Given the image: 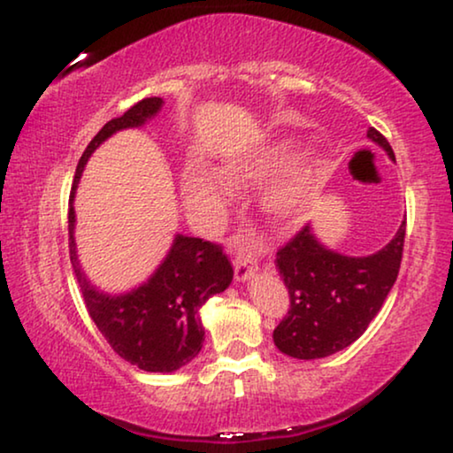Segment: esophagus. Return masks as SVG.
Listing matches in <instances>:
<instances>
[{"label":"esophagus","mask_w":453,"mask_h":453,"mask_svg":"<svg viewBox=\"0 0 453 453\" xmlns=\"http://www.w3.org/2000/svg\"><path fill=\"white\" fill-rule=\"evenodd\" d=\"M256 270H257L256 257H253L247 250H239L237 256H234V278H237V282L250 280Z\"/></svg>","instance_id":"obj_1"}]
</instances>
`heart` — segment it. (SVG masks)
<instances>
[{
    "label": "heart",
    "mask_w": 453,
    "mask_h": 453,
    "mask_svg": "<svg viewBox=\"0 0 453 453\" xmlns=\"http://www.w3.org/2000/svg\"><path fill=\"white\" fill-rule=\"evenodd\" d=\"M296 152L299 144L295 140H274L247 154L226 158L222 171L206 163H191L183 179L188 206L203 216H216L233 200L237 188L259 183L284 169L282 175L264 188L259 208L274 225H288L303 212L324 175L318 157H301L294 164Z\"/></svg>",
    "instance_id": "b5f03b06"
}]
</instances>
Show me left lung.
Instances as JSON below:
<instances>
[{
    "label": "left lung",
    "mask_w": 453,
    "mask_h": 453,
    "mask_svg": "<svg viewBox=\"0 0 453 453\" xmlns=\"http://www.w3.org/2000/svg\"><path fill=\"white\" fill-rule=\"evenodd\" d=\"M367 138L395 160L375 127ZM406 225L380 251L355 257L321 243L311 225L276 253V270L290 295V309L274 330L278 350L293 358H324L363 336L398 278Z\"/></svg>",
    "instance_id": "8db88e82"
}]
</instances>
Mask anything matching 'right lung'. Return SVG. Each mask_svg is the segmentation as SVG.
<instances>
[{"label": "right lung", "mask_w": 453, "mask_h": 453, "mask_svg": "<svg viewBox=\"0 0 453 453\" xmlns=\"http://www.w3.org/2000/svg\"><path fill=\"white\" fill-rule=\"evenodd\" d=\"M158 96L144 98L117 119L104 123L90 140L76 166L67 228L70 259L82 290L86 309L117 355L150 373H173L197 357L203 342L200 309L212 295L233 282V265L219 245L175 234L166 257L146 282L127 293L109 295L86 278L76 251V210L73 197L92 152L121 129L142 127L163 109Z\"/></svg>", "instance_id": "right-lung-1"}]
</instances>
